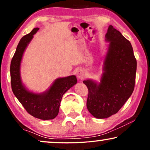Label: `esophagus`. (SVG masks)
I'll use <instances>...</instances> for the list:
<instances>
[{
    "label": "esophagus",
    "instance_id": "34e87169",
    "mask_svg": "<svg viewBox=\"0 0 150 150\" xmlns=\"http://www.w3.org/2000/svg\"><path fill=\"white\" fill-rule=\"evenodd\" d=\"M76 76L78 79H83L84 76H85V74H84V72L82 70H79L77 71L76 73Z\"/></svg>",
    "mask_w": 150,
    "mask_h": 150
}]
</instances>
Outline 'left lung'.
<instances>
[{
	"instance_id": "8db88e82",
	"label": "left lung",
	"mask_w": 150,
	"mask_h": 150,
	"mask_svg": "<svg viewBox=\"0 0 150 150\" xmlns=\"http://www.w3.org/2000/svg\"><path fill=\"white\" fill-rule=\"evenodd\" d=\"M105 38L109 44L100 83L83 81L89 91L87 109L98 119L109 117L120 110L132 95L136 78L137 60L130 42L112 25Z\"/></svg>"
}]
</instances>
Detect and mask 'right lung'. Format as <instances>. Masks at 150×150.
<instances>
[{
  "label": "right lung",
  "instance_id": "1",
  "mask_svg": "<svg viewBox=\"0 0 150 150\" xmlns=\"http://www.w3.org/2000/svg\"><path fill=\"white\" fill-rule=\"evenodd\" d=\"M39 30L35 28L20 40L10 65L11 89L13 93L30 115L43 120H52L59 113L62 97L67 90L76 85V76L57 79L47 91L37 93L30 91L22 83L20 65L25 49Z\"/></svg>",
  "mask_w": 150,
  "mask_h": 150
}]
</instances>
